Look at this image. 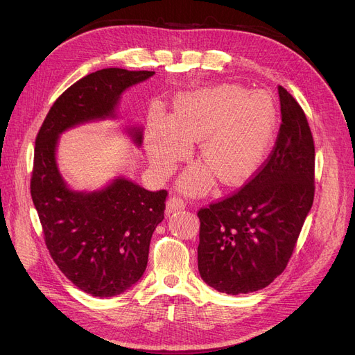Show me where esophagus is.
Masks as SVG:
<instances>
[{"mask_svg": "<svg viewBox=\"0 0 355 355\" xmlns=\"http://www.w3.org/2000/svg\"><path fill=\"white\" fill-rule=\"evenodd\" d=\"M184 209H185V202L180 197L173 196L168 198V201H166V214L168 216L175 213V211H181Z\"/></svg>", "mask_w": 355, "mask_h": 355, "instance_id": "1", "label": "esophagus"}]
</instances>
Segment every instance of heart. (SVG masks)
<instances>
[{"mask_svg":"<svg viewBox=\"0 0 355 355\" xmlns=\"http://www.w3.org/2000/svg\"><path fill=\"white\" fill-rule=\"evenodd\" d=\"M277 112L262 90L237 85L185 92L177 98L171 121L154 116L145 132L153 171L166 178L198 139L202 164L189 166L178 185L185 193L207 191L217 177L221 185H239L262 165L275 141Z\"/></svg>","mask_w":355,"mask_h":355,"instance_id":"obj_1","label":"heart"}]
</instances>
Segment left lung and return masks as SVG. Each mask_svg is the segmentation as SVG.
<instances>
[{
	"label": "left lung",
	"mask_w": 355,
	"mask_h": 355,
	"mask_svg": "<svg viewBox=\"0 0 355 355\" xmlns=\"http://www.w3.org/2000/svg\"><path fill=\"white\" fill-rule=\"evenodd\" d=\"M277 92L282 123L269 159L245 187L197 213L200 276L227 295L263 289L285 270L313 202L311 129L291 93Z\"/></svg>",
	"instance_id": "8db88e82"
}]
</instances>
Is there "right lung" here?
Here are the masks:
<instances>
[{
  "label": "right lung",
  "mask_w": 355,
  "mask_h": 355,
  "mask_svg": "<svg viewBox=\"0 0 355 355\" xmlns=\"http://www.w3.org/2000/svg\"><path fill=\"white\" fill-rule=\"evenodd\" d=\"M154 74L119 67L87 74L54 102L35 138L30 189L46 246L69 281L92 296H116L142 277L166 191L145 190L125 177L96 191L71 190L55 159L59 138L78 125L116 119L122 93ZM126 134L141 146V126Z\"/></svg>",
  "instance_id": "right-lung-1"
}]
</instances>
